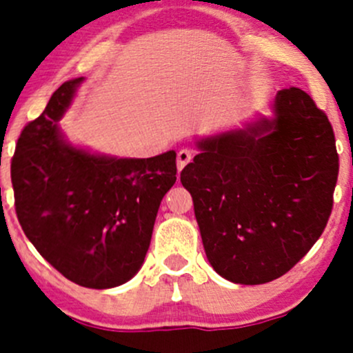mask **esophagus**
Wrapping results in <instances>:
<instances>
[{
    "label": "esophagus",
    "instance_id": "1",
    "mask_svg": "<svg viewBox=\"0 0 353 353\" xmlns=\"http://www.w3.org/2000/svg\"><path fill=\"white\" fill-rule=\"evenodd\" d=\"M193 155L194 154L191 148H181L177 152V170H183V167H186L193 160Z\"/></svg>",
    "mask_w": 353,
    "mask_h": 353
}]
</instances>
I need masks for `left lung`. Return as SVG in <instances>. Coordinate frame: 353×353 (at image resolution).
<instances>
[{"instance_id":"left-lung-1","label":"left lung","mask_w":353,"mask_h":353,"mask_svg":"<svg viewBox=\"0 0 353 353\" xmlns=\"http://www.w3.org/2000/svg\"><path fill=\"white\" fill-rule=\"evenodd\" d=\"M273 110V119L199 141L181 172L210 265L243 285L294 268L333 208L340 163L328 116L297 87L280 90Z\"/></svg>"}]
</instances>
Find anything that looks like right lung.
Here are the masks:
<instances>
[{"mask_svg": "<svg viewBox=\"0 0 353 353\" xmlns=\"http://www.w3.org/2000/svg\"><path fill=\"white\" fill-rule=\"evenodd\" d=\"M83 78L63 83L20 133L12 159L15 212L42 258L81 287L110 288L143 265L176 152L110 159L63 141L58 121Z\"/></svg>", "mask_w": 353, "mask_h": 353, "instance_id": "right-lung-1", "label": "right lung"}]
</instances>
